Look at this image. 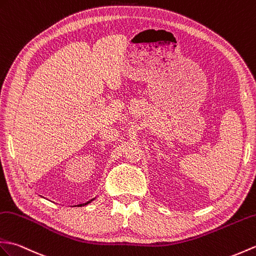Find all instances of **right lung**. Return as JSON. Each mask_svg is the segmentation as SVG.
I'll return each instance as SVG.
<instances>
[{
  "label": "right lung",
  "mask_w": 256,
  "mask_h": 256,
  "mask_svg": "<svg viewBox=\"0 0 256 256\" xmlns=\"http://www.w3.org/2000/svg\"><path fill=\"white\" fill-rule=\"evenodd\" d=\"M94 198H92L90 200H88V202H87V203H82V204H80V205H77V206H80H80H85V205H87V204H89V203H90V202H92V200H94Z\"/></svg>",
  "instance_id": "right-lung-1"
}]
</instances>
